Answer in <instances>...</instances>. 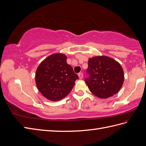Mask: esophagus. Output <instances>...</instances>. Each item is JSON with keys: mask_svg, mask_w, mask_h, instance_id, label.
<instances>
[{"mask_svg": "<svg viewBox=\"0 0 146 146\" xmlns=\"http://www.w3.org/2000/svg\"><path fill=\"white\" fill-rule=\"evenodd\" d=\"M78 76H79V79H82V78H83V76H84L83 74L82 73V72H80V73L78 74Z\"/></svg>", "mask_w": 146, "mask_h": 146, "instance_id": "1", "label": "esophagus"}]
</instances>
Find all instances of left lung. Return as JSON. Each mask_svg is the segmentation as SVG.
<instances>
[{
  "label": "left lung",
  "mask_w": 146,
  "mask_h": 146,
  "mask_svg": "<svg viewBox=\"0 0 146 146\" xmlns=\"http://www.w3.org/2000/svg\"><path fill=\"white\" fill-rule=\"evenodd\" d=\"M89 77L85 82L92 94L100 98L116 94L124 82V72L120 64L108 56L90 58L87 69Z\"/></svg>",
  "instance_id": "8db88e82"
}]
</instances>
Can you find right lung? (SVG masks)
Returning a JSON list of instances; mask_svg holds the SVG:
<instances>
[{
    "mask_svg": "<svg viewBox=\"0 0 146 146\" xmlns=\"http://www.w3.org/2000/svg\"><path fill=\"white\" fill-rule=\"evenodd\" d=\"M66 60L65 54H53L43 60L36 69L35 81L38 89L51 101H59L66 97L79 79Z\"/></svg>",
    "mask_w": 146,
    "mask_h": 146,
    "instance_id": "add662e5",
    "label": "right lung"
}]
</instances>
